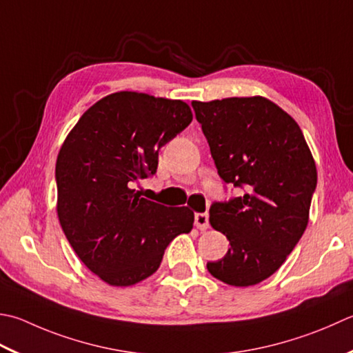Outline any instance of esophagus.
Wrapping results in <instances>:
<instances>
[{
  "instance_id": "1",
  "label": "esophagus",
  "mask_w": 353,
  "mask_h": 353,
  "mask_svg": "<svg viewBox=\"0 0 353 353\" xmlns=\"http://www.w3.org/2000/svg\"><path fill=\"white\" fill-rule=\"evenodd\" d=\"M194 225L199 228V230H206L210 226V217L206 212H197L194 216Z\"/></svg>"
}]
</instances>
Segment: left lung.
<instances>
[{
    "label": "left lung",
    "instance_id": "left-lung-1",
    "mask_svg": "<svg viewBox=\"0 0 353 353\" xmlns=\"http://www.w3.org/2000/svg\"><path fill=\"white\" fill-rule=\"evenodd\" d=\"M219 176L245 194L214 202L210 223L230 240L212 277L252 286L285 263L309 220L316 188L314 157L291 116L266 98L192 101Z\"/></svg>",
    "mask_w": 353,
    "mask_h": 353
}]
</instances>
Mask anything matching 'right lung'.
Returning a JSON list of instances; mask_svg holds the SVG:
<instances>
[{
	"mask_svg": "<svg viewBox=\"0 0 353 353\" xmlns=\"http://www.w3.org/2000/svg\"><path fill=\"white\" fill-rule=\"evenodd\" d=\"M192 121L188 103L119 92L90 107L59 150L58 217L82 263L112 286L154 274L194 212L141 197L134 185L156 174L159 150Z\"/></svg>",
	"mask_w": 353,
	"mask_h": 353,
	"instance_id": "1",
	"label": "right lung"
}]
</instances>
